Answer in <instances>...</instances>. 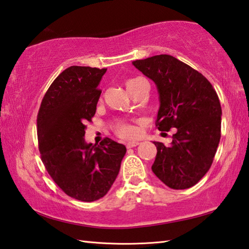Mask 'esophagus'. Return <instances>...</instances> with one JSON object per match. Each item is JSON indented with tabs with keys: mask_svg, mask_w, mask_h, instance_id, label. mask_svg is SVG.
<instances>
[{
	"mask_svg": "<svg viewBox=\"0 0 249 249\" xmlns=\"http://www.w3.org/2000/svg\"><path fill=\"white\" fill-rule=\"evenodd\" d=\"M138 144H139L138 142H128L127 143H126V147H127V148H133V147L138 146Z\"/></svg>",
	"mask_w": 249,
	"mask_h": 249,
	"instance_id": "obj_1",
	"label": "esophagus"
}]
</instances>
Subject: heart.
<instances>
[{
  "label": "heart",
  "mask_w": 249,
  "mask_h": 249,
  "mask_svg": "<svg viewBox=\"0 0 249 249\" xmlns=\"http://www.w3.org/2000/svg\"><path fill=\"white\" fill-rule=\"evenodd\" d=\"M144 83V80L142 78H129L125 81V87L127 89V91L129 93H132L134 90H136L140 85H142ZM116 133L119 136L123 137V138H134L137 136V129L136 127H134L133 125L129 124H120L116 126Z\"/></svg>",
  "instance_id": "obj_1"
}]
</instances>
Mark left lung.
<instances>
[{"label":"left lung","mask_w":249,"mask_h":249,"mask_svg":"<svg viewBox=\"0 0 249 249\" xmlns=\"http://www.w3.org/2000/svg\"><path fill=\"white\" fill-rule=\"evenodd\" d=\"M133 65L157 86L158 129L176 128L168 146L153 142L157 156L152 172L170 188L192 187L209 171L220 142L218 94L199 71L168 54L134 61Z\"/></svg>","instance_id":"8db88e82"}]
</instances>
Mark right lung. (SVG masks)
<instances>
[{"instance_id": "obj_1", "label": "right lung", "mask_w": 249, "mask_h": 249, "mask_svg": "<svg viewBox=\"0 0 249 249\" xmlns=\"http://www.w3.org/2000/svg\"><path fill=\"white\" fill-rule=\"evenodd\" d=\"M107 69L71 66L54 79L44 94L37 117L41 160L66 195L80 201L102 198L120 172L126 147L110 138L99 144L85 142Z\"/></svg>"}]
</instances>
